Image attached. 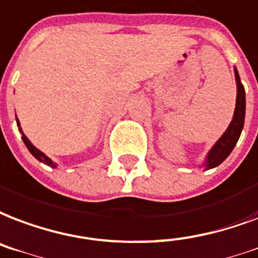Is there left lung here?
Returning <instances> with one entry per match:
<instances>
[{
    "label": "left lung",
    "instance_id": "1",
    "mask_svg": "<svg viewBox=\"0 0 258 258\" xmlns=\"http://www.w3.org/2000/svg\"><path fill=\"white\" fill-rule=\"evenodd\" d=\"M234 74H235V82H237V101H235L233 120L229 124L225 134L218 139V142L211 147V150L208 151L206 161L202 165L206 170L216 168L218 165H221L229 157L230 153L233 151V149L238 142L241 133H242L243 123H245V109H246L245 88H243L239 74L235 68H234Z\"/></svg>",
    "mask_w": 258,
    "mask_h": 258
}]
</instances>
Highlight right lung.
Masks as SVG:
<instances>
[{
  "label": "right lung",
  "instance_id": "obj_1",
  "mask_svg": "<svg viewBox=\"0 0 258 258\" xmlns=\"http://www.w3.org/2000/svg\"><path fill=\"white\" fill-rule=\"evenodd\" d=\"M16 121H17L19 131H21V127H20V121H19V119H17V116H16ZM21 134H23V137H21L23 142L25 143V146H27V149L29 150V153H31V154H32L37 161H40V162H43V164L48 165V166H51V168H56V164H55V162H52V161H51V158H48V157H47V155L44 154L43 151H40L39 149H36V147L33 146L32 143H31V141H29L28 138L25 137L23 131H21Z\"/></svg>",
  "mask_w": 258,
  "mask_h": 258
}]
</instances>
